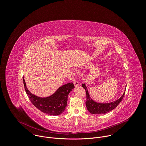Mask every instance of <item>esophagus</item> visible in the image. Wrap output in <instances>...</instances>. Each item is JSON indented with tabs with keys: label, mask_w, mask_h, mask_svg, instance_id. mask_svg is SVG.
Masks as SVG:
<instances>
[{
	"label": "esophagus",
	"mask_w": 146,
	"mask_h": 146,
	"mask_svg": "<svg viewBox=\"0 0 146 146\" xmlns=\"http://www.w3.org/2000/svg\"><path fill=\"white\" fill-rule=\"evenodd\" d=\"M73 84H74V85L76 87H77V86H78L79 85V82H78V81L76 78H74V80H73Z\"/></svg>",
	"instance_id": "obj_1"
}]
</instances>
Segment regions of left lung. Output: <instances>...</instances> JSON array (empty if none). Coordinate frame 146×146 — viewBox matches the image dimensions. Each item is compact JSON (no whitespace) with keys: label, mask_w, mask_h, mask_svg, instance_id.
Wrapping results in <instances>:
<instances>
[{"label":"left lung","mask_w":146,"mask_h":146,"mask_svg":"<svg viewBox=\"0 0 146 146\" xmlns=\"http://www.w3.org/2000/svg\"><path fill=\"white\" fill-rule=\"evenodd\" d=\"M82 86L85 89L86 92L87 100L86 102V104L87 110L91 114H105L113 110L122 101L125 95V92H124V93L120 97V98H119L118 100L114 101L113 102L108 103H97L95 102L91 98V97L90 96L89 93L88 92L87 88L86 87L85 84H82Z\"/></svg>","instance_id":"left-lung-1"}]
</instances>
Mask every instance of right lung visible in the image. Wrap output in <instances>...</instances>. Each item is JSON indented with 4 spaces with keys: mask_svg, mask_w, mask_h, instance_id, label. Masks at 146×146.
Instances as JSON below:
<instances>
[{
    "mask_svg": "<svg viewBox=\"0 0 146 146\" xmlns=\"http://www.w3.org/2000/svg\"><path fill=\"white\" fill-rule=\"evenodd\" d=\"M23 81L26 93L33 105L41 111L51 115H58L65 111L67 105L68 95L74 88L72 82L68 83L60 87L50 96L40 98L29 91L24 77Z\"/></svg>",
    "mask_w": 146,
    "mask_h": 146,
    "instance_id": "add662e5",
    "label": "right lung"
}]
</instances>
